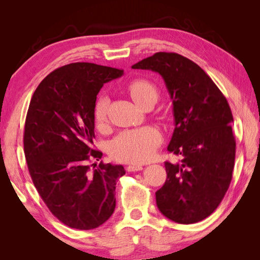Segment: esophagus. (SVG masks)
<instances>
[{
    "label": "esophagus",
    "instance_id": "obj_1",
    "mask_svg": "<svg viewBox=\"0 0 260 260\" xmlns=\"http://www.w3.org/2000/svg\"><path fill=\"white\" fill-rule=\"evenodd\" d=\"M143 170L142 165H128V167L126 168L127 172H137V171H141Z\"/></svg>",
    "mask_w": 260,
    "mask_h": 260
}]
</instances>
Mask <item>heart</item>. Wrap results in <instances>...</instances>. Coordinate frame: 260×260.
<instances>
[{
  "mask_svg": "<svg viewBox=\"0 0 260 260\" xmlns=\"http://www.w3.org/2000/svg\"><path fill=\"white\" fill-rule=\"evenodd\" d=\"M132 99L140 107L145 108L156 103L158 88L145 78H137L126 86ZM109 102L106 96H101L93 107V120L98 128H103L108 119ZM162 136L152 126L121 132L109 144V155L115 161L140 164L147 162L161 145Z\"/></svg>",
  "mask_w": 260,
  "mask_h": 260,
  "instance_id": "heart-1",
  "label": "heart"
}]
</instances>
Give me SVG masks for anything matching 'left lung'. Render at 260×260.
<instances>
[{"instance_id": "8db88e82", "label": "left lung", "mask_w": 260, "mask_h": 260, "mask_svg": "<svg viewBox=\"0 0 260 260\" xmlns=\"http://www.w3.org/2000/svg\"><path fill=\"white\" fill-rule=\"evenodd\" d=\"M158 73L173 104L175 128L168 151L181 162H165L168 178L155 193L163 215L189 224L209 217L233 179L236 141L227 99L199 66L179 53L156 52L132 66Z\"/></svg>"}]
</instances>
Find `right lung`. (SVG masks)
I'll use <instances>...</instances> for the list:
<instances>
[{
  "instance_id": "add662e5",
  "label": "right lung",
  "mask_w": 260,
  "mask_h": 260,
  "mask_svg": "<svg viewBox=\"0 0 260 260\" xmlns=\"http://www.w3.org/2000/svg\"><path fill=\"white\" fill-rule=\"evenodd\" d=\"M124 70L74 62L49 74L27 109L23 145L33 184L50 212L70 228L90 230L113 214L123 165H93V107L101 88Z\"/></svg>"
}]
</instances>
